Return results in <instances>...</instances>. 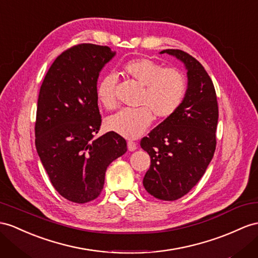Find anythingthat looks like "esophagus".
<instances>
[{
  "instance_id": "34e87169",
  "label": "esophagus",
  "mask_w": 258,
  "mask_h": 258,
  "mask_svg": "<svg viewBox=\"0 0 258 258\" xmlns=\"http://www.w3.org/2000/svg\"><path fill=\"white\" fill-rule=\"evenodd\" d=\"M127 148L130 151H135L137 149V144L130 141V142H127Z\"/></svg>"
}]
</instances>
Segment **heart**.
Here are the masks:
<instances>
[{
    "label": "heart",
    "instance_id": "obj_1",
    "mask_svg": "<svg viewBox=\"0 0 258 258\" xmlns=\"http://www.w3.org/2000/svg\"><path fill=\"white\" fill-rule=\"evenodd\" d=\"M124 72L144 87L140 109H122L110 115L105 125L116 134L126 138L140 137L149 126L155 114L164 120L172 116L181 107L186 94V79L180 71L163 69L149 58H135L125 63ZM117 76L114 73L103 75L97 85V96L104 108L116 104L115 88Z\"/></svg>",
    "mask_w": 258,
    "mask_h": 258
}]
</instances>
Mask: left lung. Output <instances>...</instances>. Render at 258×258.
<instances>
[{"mask_svg":"<svg viewBox=\"0 0 258 258\" xmlns=\"http://www.w3.org/2000/svg\"><path fill=\"white\" fill-rule=\"evenodd\" d=\"M187 71L181 107L144 137L141 147L150 156L145 189L158 200L175 201L187 194L204 175L216 149L218 103L213 81L195 57L167 49Z\"/></svg>","mask_w":258,"mask_h":258,"instance_id":"8db88e82","label":"left lung"}]
</instances>
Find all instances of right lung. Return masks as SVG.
Here are the masks:
<instances>
[{
	"label": "right lung",
	"mask_w": 258,
	"mask_h": 258,
	"mask_svg": "<svg viewBox=\"0 0 258 258\" xmlns=\"http://www.w3.org/2000/svg\"><path fill=\"white\" fill-rule=\"evenodd\" d=\"M114 55L104 45L72 47L55 58L39 92L37 153L52 185L73 203L97 198L109 164L127 150L115 132L95 138L101 125L98 78Z\"/></svg>",
	"instance_id": "right-lung-1"
}]
</instances>
